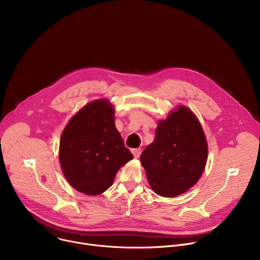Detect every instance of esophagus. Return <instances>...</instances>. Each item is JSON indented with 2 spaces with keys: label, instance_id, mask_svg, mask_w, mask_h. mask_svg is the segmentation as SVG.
Returning <instances> with one entry per match:
<instances>
[{
  "label": "esophagus",
  "instance_id": "34e87169",
  "mask_svg": "<svg viewBox=\"0 0 260 260\" xmlns=\"http://www.w3.org/2000/svg\"><path fill=\"white\" fill-rule=\"evenodd\" d=\"M132 152H133L135 158H139L140 155H141V149H140V148H136V149H133Z\"/></svg>",
  "mask_w": 260,
  "mask_h": 260
}]
</instances>
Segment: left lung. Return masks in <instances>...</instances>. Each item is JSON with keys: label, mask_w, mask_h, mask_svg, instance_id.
<instances>
[{"label": "left lung", "mask_w": 260, "mask_h": 260, "mask_svg": "<svg viewBox=\"0 0 260 260\" xmlns=\"http://www.w3.org/2000/svg\"><path fill=\"white\" fill-rule=\"evenodd\" d=\"M140 159L156 194L174 198L186 192L202 177L208 159L207 138L197 115L178 105L158 120L155 139Z\"/></svg>", "instance_id": "left-lung-1"}]
</instances>
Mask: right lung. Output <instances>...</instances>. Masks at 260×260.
I'll return each instance as SVG.
<instances>
[{"label": "right lung", "mask_w": 260, "mask_h": 260, "mask_svg": "<svg viewBox=\"0 0 260 260\" xmlns=\"http://www.w3.org/2000/svg\"><path fill=\"white\" fill-rule=\"evenodd\" d=\"M115 108L108 99L89 102L74 115L59 141V164L71 186L99 196L113 184L121 167L133 159L115 126Z\"/></svg>", "instance_id": "add662e5"}]
</instances>
